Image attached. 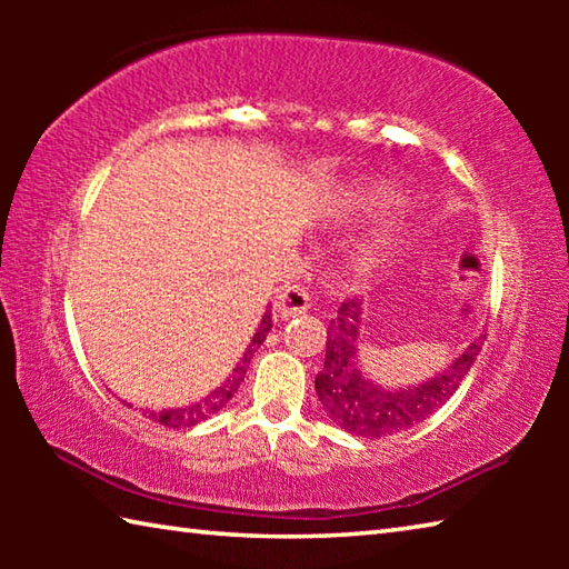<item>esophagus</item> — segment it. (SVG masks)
I'll return each instance as SVG.
<instances>
[{"instance_id":"obj_1","label":"esophagus","mask_w":569,"mask_h":569,"mask_svg":"<svg viewBox=\"0 0 569 569\" xmlns=\"http://www.w3.org/2000/svg\"><path fill=\"white\" fill-rule=\"evenodd\" d=\"M311 308V296L303 286H286L276 296V311L281 319H293L298 313H306Z\"/></svg>"}]
</instances>
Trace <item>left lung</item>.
I'll return each instance as SVG.
<instances>
[{"label":"left lung","mask_w":569,"mask_h":569,"mask_svg":"<svg viewBox=\"0 0 569 569\" xmlns=\"http://www.w3.org/2000/svg\"><path fill=\"white\" fill-rule=\"evenodd\" d=\"M359 316V298H346L339 306V313L331 319L329 331H326L329 336H326L323 369L316 377V393H319L321 407L333 423H339L349 435L363 439L401 435V431L413 429L437 409L445 407L455 397L471 366H475L481 343L487 339V333H481L449 369L427 383L389 391L366 379L359 363H356L361 323Z\"/></svg>","instance_id":"1"}]
</instances>
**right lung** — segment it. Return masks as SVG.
I'll return each instance as SVG.
<instances>
[{"label":"right lung","mask_w":569,"mask_h":569,"mask_svg":"<svg viewBox=\"0 0 569 569\" xmlns=\"http://www.w3.org/2000/svg\"><path fill=\"white\" fill-rule=\"evenodd\" d=\"M273 326V319H271V308L263 313L261 319V326H258V331L253 333V339H250L248 349L243 353V359H240V363L233 369V373H230V379L223 383V387H218L213 393H208V397L203 401L198 403H190V407L186 409H162V411H150V419L162 423V427L168 429H182V427H196L198 421L208 419L210 413H216L226 407V403L233 399V393L238 391L240 381H243L246 371H248V363L250 359H253V353L261 349V343L266 341L268 331H271Z\"/></svg>","instance_id":"obj_1"}]
</instances>
